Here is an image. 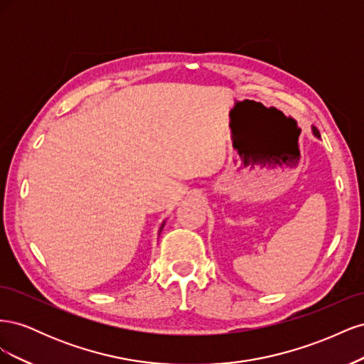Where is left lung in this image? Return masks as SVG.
I'll use <instances>...</instances> for the list:
<instances>
[{
	"mask_svg": "<svg viewBox=\"0 0 364 364\" xmlns=\"http://www.w3.org/2000/svg\"><path fill=\"white\" fill-rule=\"evenodd\" d=\"M313 135L317 136V138H321V134H318V130L316 127H313Z\"/></svg>",
	"mask_w": 364,
	"mask_h": 364,
	"instance_id": "8db88e82",
	"label": "left lung"
}]
</instances>
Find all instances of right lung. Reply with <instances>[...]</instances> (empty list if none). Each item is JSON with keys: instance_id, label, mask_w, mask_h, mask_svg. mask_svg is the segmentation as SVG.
I'll list each match as a JSON object with an SVG mask.
<instances>
[{"instance_id": "add662e5", "label": "right lung", "mask_w": 364, "mask_h": 364, "mask_svg": "<svg viewBox=\"0 0 364 364\" xmlns=\"http://www.w3.org/2000/svg\"><path fill=\"white\" fill-rule=\"evenodd\" d=\"M164 223H165V222H164ZM164 223H162V226L159 228V234H161V230H162V228H164Z\"/></svg>"}]
</instances>
